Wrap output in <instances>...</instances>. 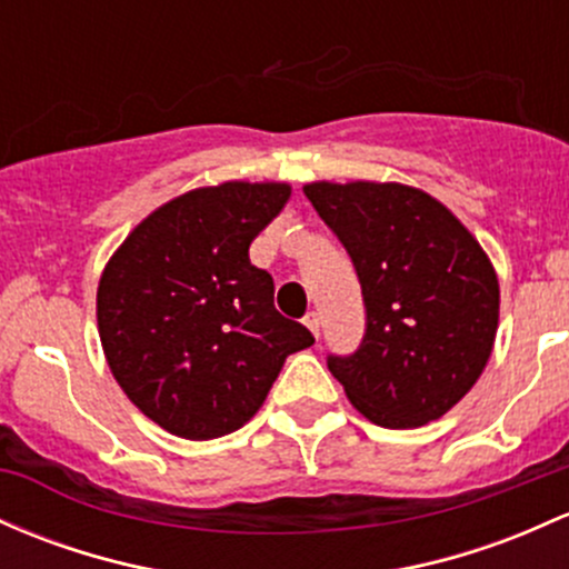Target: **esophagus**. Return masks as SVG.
I'll return each instance as SVG.
<instances>
[{
  "instance_id": "obj_1",
  "label": "esophagus",
  "mask_w": 569,
  "mask_h": 569,
  "mask_svg": "<svg viewBox=\"0 0 569 569\" xmlns=\"http://www.w3.org/2000/svg\"><path fill=\"white\" fill-rule=\"evenodd\" d=\"M305 327H308L310 332H313L316 337L321 335V318H318L316 310H313V313H308V316H305Z\"/></svg>"
}]
</instances>
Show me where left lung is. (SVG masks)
I'll list each match as a JSON object with an SVG mask.
<instances>
[{
	"label": "left lung",
	"mask_w": 569,
	"mask_h": 569,
	"mask_svg": "<svg viewBox=\"0 0 569 569\" xmlns=\"http://www.w3.org/2000/svg\"><path fill=\"white\" fill-rule=\"evenodd\" d=\"M305 197L351 256L365 299V337L353 353H329V372L378 427L448 413L495 346L499 283L483 248L410 186L310 183Z\"/></svg>",
	"instance_id": "left-lung-1"
}]
</instances>
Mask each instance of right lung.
<instances>
[{
    "instance_id": "obj_1",
    "label": "right lung",
    "mask_w": 569,
    "mask_h": 569,
    "mask_svg": "<svg viewBox=\"0 0 569 569\" xmlns=\"http://www.w3.org/2000/svg\"><path fill=\"white\" fill-rule=\"evenodd\" d=\"M286 183H221L161 204L112 253L97 323L118 386L167 432L213 440L251 421L286 356L313 346L274 310L253 237L283 210Z\"/></svg>"
}]
</instances>
